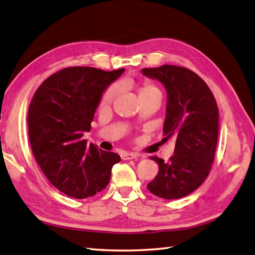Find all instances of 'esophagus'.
I'll return each instance as SVG.
<instances>
[{
  "instance_id": "obj_1",
  "label": "esophagus",
  "mask_w": 255,
  "mask_h": 255,
  "mask_svg": "<svg viewBox=\"0 0 255 255\" xmlns=\"http://www.w3.org/2000/svg\"><path fill=\"white\" fill-rule=\"evenodd\" d=\"M139 154L138 153H123L122 154V158L124 160H129V159H134V158H138L139 157Z\"/></svg>"
}]
</instances>
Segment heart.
<instances>
[{
  "mask_svg": "<svg viewBox=\"0 0 255 255\" xmlns=\"http://www.w3.org/2000/svg\"><path fill=\"white\" fill-rule=\"evenodd\" d=\"M120 89H121V86L119 84L111 85V86L104 91V94L101 98V106H108V104L112 102V100L116 97V95L120 93ZM155 91H159L157 87L149 83H145L143 84V86L139 88V97L155 93Z\"/></svg>",
  "mask_w": 255,
  "mask_h": 255,
  "instance_id": "heart-1",
  "label": "heart"
}]
</instances>
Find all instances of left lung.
<instances>
[{
    "label": "left lung",
    "instance_id": "left-lung-1",
    "mask_svg": "<svg viewBox=\"0 0 255 255\" xmlns=\"http://www.w3.org/2000/svg\"><path fill=\"white\" fill-rule=\"evenodd\" d=\"M141 72L165 87L164 139H175L174 154L168 162L151 157L159 170L147 190L165 199L185 197L197 190L211 169L219 135L217 101L207 84L188 69L165 64Z\"/></svg>",
    "mask_w": 255,
    "mask_h": 255
}]
</instances>
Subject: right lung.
<instances>
[{"instance_id": "1", "label": "right lung", "mask_w": 255, "mask_h": 255, "mask_svg": "<svg viewBox=\"0 0 255 255\" xmlns=\"http://www.w3.org/2000/svg\"><path fill=\"white\" fill-rule=\"evenodd\" d=\"M125 69L107 72L89 67L65 68L37 88L28 113L32 152L56 188L83 199L107 187L121 156L83 140L90 131L104 91Z\"/></svg>"}]
</instances>
